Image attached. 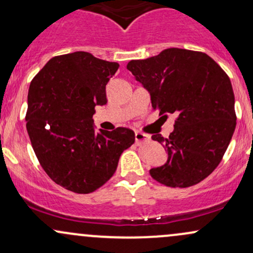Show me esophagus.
I'll return each mask as SVG.
<instances>
[{
  "mask_svg": "<svg viewBox=\"0 0 253 253\" xmlns=\"http://www.w3.org/2000/svg\"><path fill=\"white\" fill-rule=\"evenodd\" d=\"M150 139V136L147 134H144V133L141 132H135V143L138 145L145 143V141H147Z\"/></svg>",
  "mask_w": 253,
  "mask_h": 253,
  "instance_id": "esophagus-1",
  "label": "esophagus"
}]
</instances>
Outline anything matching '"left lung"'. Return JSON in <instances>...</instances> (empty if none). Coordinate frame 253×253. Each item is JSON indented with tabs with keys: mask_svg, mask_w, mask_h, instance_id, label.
I'll return each mask as SVG.
<instances>
[{
	"mask_svg": "<svg viewBox=\"0 0 253 253\" xmlns=\"http://www.w3.org/2000/svg\"><path fill=\"white\" fill-rule=\"evenodd\" d=\"M127 69L150 92L159 115H177L169 138L152 135L168 151V161L151 169L150 175L172 188L203 181L221 162L236 129L229 77L203 52L175 47L130 60Z\"/></svg>",
	"mask_w": 253,
	"mask_h": 253,
	"instance_id": "obj_1",
	"label": "left lung"
}]
</instances>
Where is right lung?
<instances>
[{
    "mask_svg": "<svg viewBox=\"0 0 253 253\" xmlns=\"http://www.w3.org/2000/svg\"><path fill=\"white\" fill-rule=\"evenodd\" d=\"M118 69V63L78 51L53 57L31 82L26 127L32 147L52 181L74 193L102 187L121 153L134 144L132 129L96 132L92 123Z\"/></svg>",
    "mask_w": 253,
    "mask_h": 253,
    "instance_id": "add662e5",
    "label": "right lung"
}]
</instances>
